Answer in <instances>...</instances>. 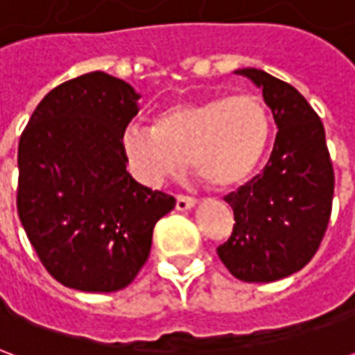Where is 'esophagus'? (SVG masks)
Wrapping results in <instances>:
<instances>
[{"label": "esophagus", "instance_id": "esophagus-1", "mask_svg": "<svg viewBox=\"0 0 355 355\" xmlns=\"http://www.w3.org/2000/svg\"><path fill=\"white\" fill-rule=\"evenodd\" d=\"M196 203H198V200H196V198L182 196V193H178L177 196V211H188V209H192Z\"/></svg>", "mask_w": 355, "mask_h": 355}]
</instances>
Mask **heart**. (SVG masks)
<instances>
[{"label":"heart","instance_id":"obj_1","mask_svg":"<svg viewBox=\"0 0 355 355\" xmlns=\"http://www.w3.org/2000/svg\"><path fill=\"white\" fill-rule=\"evenodd\" d=\"M272 125L253 94H215L177 102L154 117L152 127L127 125L121 152L131 175L146 186L182 173H193L216 190L239 186L251 177L266 152Z\"/></svg>","mask_w":355,"mask_h":355}]
</instances>
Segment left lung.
I'll list each match as a JSON object with an SVG mask.
<instances>
[{"instance_id": "1", "label": "left lung", "mask_w": 355, "mask_h": 355, "mask_svg": "<svg viewBox=\"0 0 355 355\" xmlns=\"http://www.w3.org/2000/svg\"><path fill=\"white\" fill-rule=\"evenodd\" d=\"M236 73L262 87L279 131L264 171L224 198L236 224L216 253L241 282L270 283L318 253L333 209L335 171L320 116L297 89L257 68Z\"/></svg>"}]
</instances>
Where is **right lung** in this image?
<instances>
[{
    "label": "right lung",
    "instance_id": "1",
    "mask_svg": "<svg viewBox=\"0 0 355 355\" xmlns=\"http://www.w3.org/2000/svg\"><path fill=\"white\" fill-rule=\"evenodd\" d=\"M139 98L123 80L83 73L45 94L20 135V223L45 270L70 289L127 287L148 261L155 223L175 207L125 167L119 137Z\"/></svg>",
    "mask_w": 355,
    "mask_h": 355
}]
</instances>
